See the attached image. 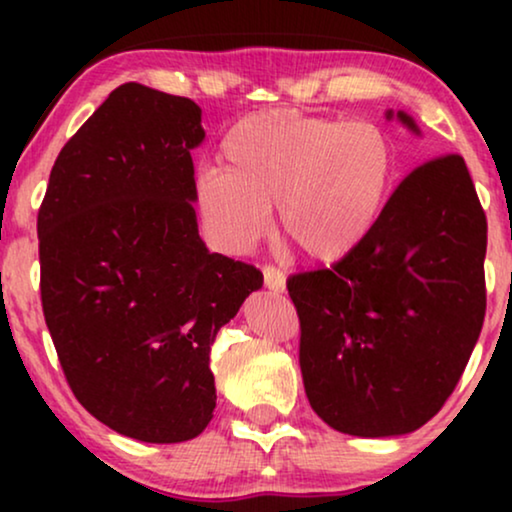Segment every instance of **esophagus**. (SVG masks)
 <instances>
[{
    "mask_svg": "<svg viewBox=\"0 0 512 512\" xmlns=\"http://www.w3.org/2000/svg\"><path fill=\"white\" fill-rule=\"evenodd\" d=\"M263 277H265V286H268L270 291L275 293L286 291V277L282 270L272 268V265H263Z\"/></svg>",
    "mask_w": 512,
    "mask_h": 512,
    "instance_id": "1",
    "label": "esophagus"
}]
</instances>
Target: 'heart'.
I'll return each instance as SVG.
<instances>
[{
	"label": "heart",
	"mask_w": 512,
	"mask_h": 512,
	"mask_svg": "<svg viewBox=\"0 0 512 512\" xmlns=\"http://www.w3.org/2000/svg\"><path fill=\"white\" fill-rule=\"evenodd\" d=\"M221 158L223 167L198 174L195 205L228 254L268 233L279 202L282 235L312 261H338L373 230L394 179V149L380 125L293 111L233 125Z\"/></svg>",
	"instance_id": "b5f03b06"
}]
</instances>
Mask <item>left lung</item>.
I'll return each instance as SVG.
<instances>
[{
  "mask_svg": "<svg viewBox=\"0 0 512 512\" xmlns=\"http://www.w3.org/2000/svg\"><path fill=\"white\" fill-rule=\"evenodd\" d=\"M419 135L405 111H387ZM487 219L464 158L405 177L359 247L286 286L312 410L361 438L417 431L457 387L485 321Z\"/></svg>",
  "mask_w": 512,
  "mask_h": 512,
  "instance_id": "obj_1",
  "label": "left lung"
}]
</instances>
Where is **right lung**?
Masks as SVG:
<instances>
[{"instance_id":"right-lung-1","label":"right lung","mask_w":512,"mask_h":512,"mask_svg":"<svg viewBox=\"0 0 512 512\" xmlns=\"http://www.w3.org/2000/svg\"><path fill=\"white\" fill-rule=\"evenodd\" d=\"M200 121L188 97L123 83L62 146L39 207L41 305L69 387L142 443L212 422L214 338L263 286L198 233Z\"/></svg>"}]
</instances>
